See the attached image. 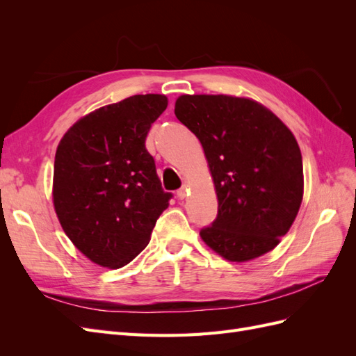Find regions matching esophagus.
Returning a JSON list of instances; mask_svg holds the SVG:
<instances>
[{
    "label": "esophagus",
    "instance_id": "1",
    "mask_svg": "<svg viewBox=\"0 0 356 356\" xmlns=\"http://www.w3.org/2000/svg\"><path fill=\"white\" fill-rule=\"evenodd\" d=\"M187 195H188V186L187 184H184L182 186L178 191H177V196H178V199H186L187 197Z\"/></svg>",
    "mask_w": 356,
    "mask_h": 356
}]
</instances>
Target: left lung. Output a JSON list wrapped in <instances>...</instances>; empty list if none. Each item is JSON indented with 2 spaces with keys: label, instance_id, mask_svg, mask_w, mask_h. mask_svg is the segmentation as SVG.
<instances>
[{
  "label": "left lung",
  "instance_id": "8db88e82",
  "mask_svg": "<svg viewBox=\"0 0 356 356\" xmlns=\"http://www.w3.org/2000/svg\"><path fill=\"white\" fill-rule=\"evenodd\" d=\"M175 115L200 141L218 213L200 238L229 261L272 251L293 225L305 178L297 139L263 104L230 95H181Z\"/></svg>",
  "mask_w": 356,
  "mask_h": 356
}]
</instances>
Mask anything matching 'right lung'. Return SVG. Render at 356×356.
Masks as SVG:
<instances>
[{
  "label": "right lung",
  "mask_w": 356,
  "mask_h": 356,
  "mask_svg": "<svg viewBox=\"0 0 356 356\" xmlns=\"http://www.w3.org/2000/svg\"><path fill=\"white\" fill-rule=\"evenodd\" d=\"M165 95H134L101 106L62 136L53 172V207L63 232L95 264L120 268L148 245L170 193L145 148Z\"/></svg>",
  "instance_id": "1"
}]
</instances>
